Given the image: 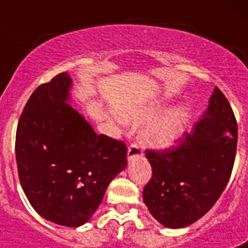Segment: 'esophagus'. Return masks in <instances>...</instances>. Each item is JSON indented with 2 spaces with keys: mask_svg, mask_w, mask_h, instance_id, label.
<instances>
[{
  "mask_svg": "<svg viewBox=\"0 0 248 248\" xmlns=\"http://www.w3.org/2000/svg\"><path fill=\"white\" fill-rule=\"evenodd\" d=\"M143 155V150H141V146L139 144L134 143L131 144L128 149V160L137 159V157H140Z\"/></svg>",
  "mask_w": 248,
  "mask_h": 248,
  "instance_id": "esophagus-1",
  "label": "esophagus"
}]
</instances>
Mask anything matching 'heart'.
I'll return each mask as SVG.
<instances>
[{"mask_svg": "<svg viewBox=\"0 0 248 248\" xmlns=\"http://www.w3.org/2000/svg\"><path fill=\"white\" fill-rule=\"evenodd\" d=\"M155 108H144L134 111L129 115L133 119H148L155 114ZM189 114L184 107L172 109L157 118L146 128L144 138L150 145L159 149H165L174 145L176 140L185 131Z\"/></svg>", "mask_w": 248, "mask_h": 248, "instance_id": "heart-1", "label": "heart"}]
</instances>
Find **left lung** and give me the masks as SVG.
Here are the masks:
<instances>
[{
  "label": "left lung",
  "instance_id": "1",
  "mask_svg": "<svg viewBox=\"0 0 248 248\" xmlns=\"http://www.w3.org/2000/svg\"><path fill=\"white\" fill-rule=\"evenodd\" d=\"M177 145L146 150L153 176L143 190L150 214L161 225L181 229L201 218L218 200L231 176L237 122L229 100L214 89L206 109Z\"/></svg>",
  "mask_w": 248,
  "mask_h": 248
}]
</instances>
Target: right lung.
<instances>
[{"label":"right lung","mask_w":248,"mask_h":248,"mask_svg":"<svg viewBox=\"0 0 248 248\" xmlns=\"http://www.w3.org/2000/svg\"><path fill=\"white\" fill-rule=\"evenodd\" d=\"M72 79L59 73L32 93L18 120L16 161L28 201L43 218L82 226L125 169V144L98 135L68 104Z\"/></svg>","instance_id":"add662e5"}]
</instances>
